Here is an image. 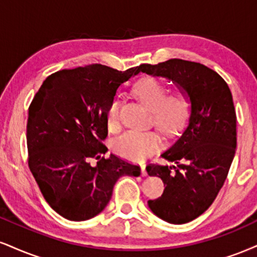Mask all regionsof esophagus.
I'll return each instance as SVG.
<instances>
[{
	"instance_id": "1",
	"label": "esophagus",
	"mask_w": 257,
	"mask_h": 257,
	"mask_svg": "<svg viewBox=\"0 0 257 257\" xmlns=\"http://www.w3.org/2000/svg\"><path fill=\"white\" fill-rule=\"evenodd\" d=\"M141 175L142 176H147V171H146V164H141Z\"/></svg>"
}]
</instances>
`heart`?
<instances>
[{
  "instance_id": "1",
  "label": "heart",
  "mask_w": 257,
  "mask_h": 257,
  "mask_svg": "<svg viewBox=\"0 0 257 257\" xmlns=\"http://www.w3.org/2000/svg\"><path fill=\"white\" fill-rule=\"evenodd\" d=\"M135 93L148 109L152 110L154 120L165 134H175L183 128L189 116V100L183 92L166 95V87L153 78L140 80ZM110 131L119 126V101L112 99L105 113ZM162 145V138L154 131H128L113 141V151L123 158L140 162L156 152Z\"/></svg>"
}]
</instances>
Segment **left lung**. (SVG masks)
Masks as SVG:
<instances>
[{"label":"left lung","mask_w":257,"mask_h":257,"mask_svg":"<svg viewBox=\"0 0 257 257\" xmlns=\"http://www.w3.org/2000/svg\"><path fill=\"white\" fill-rule=\"evenodd\" d=\"M140 72L170 80L189 100L187 125L162 154L175 165L146 168L165 185L162 196L148 201L151 211L170 224H185L212 205L232 164L237 146L232 94L217 72L196 62L172 58L141 64Z\"/></svg>","instance_id":"1"}]
</instances>
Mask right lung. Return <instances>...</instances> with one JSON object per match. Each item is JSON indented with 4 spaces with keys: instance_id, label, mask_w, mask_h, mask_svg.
Segmentation results:
<instances>
[{
    "instance_id": "1",
    "label": "right lung",
    "mask_w": 257,
    "mask_h": 257,
    "mask_svg": "<svg viewBox=\"0 0 257 257\" xmlns=\"http://www.w3.org/2000/svg\"><path fill=\"white\" fill-rule=\"evenodd\" d=\"M139 74L92 64L45 79L29 107V166L46 202L72 221L95 217L107 206L122 176L139 177L140 166L110 154L105 113L120 83ZM98 160L92 167L91 159Z\"/></svg>"
}]
</instances>
